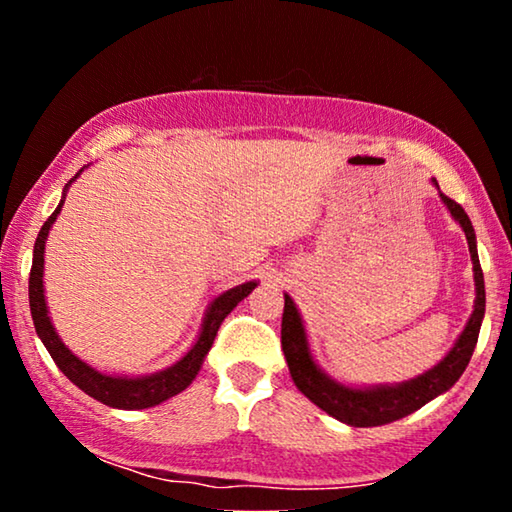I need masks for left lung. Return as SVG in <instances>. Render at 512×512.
I'll list each match as a JSON object with an SVG mask.
<instances>
[{"label":"left lung","mask_w":512,"mask_h":512,"mask_svg":"<svg viewBox=\"0 0 512 512\" xmlns=\"http://www.w3.org/2000/svg\"><path fill=\"white\" fill-rule=\"evenodd\" d=\"M433 185L438 187L436 180ZM440 201L447 205L449 214L454 216V221L461 225L470 246L472 268H474V287H476V300L474 311L470 320H467L465 329L458 336L454 348L445 354V359L436 363L431 370L422 372L415 379L402 381V384H379V386H366V388H354L345 386L341 381H334L323 370L318 368V363L311 357L309 341L305 325H302L300 311L296 302L291 300L289 293H284V314H282V350L284 359L291 372L293 384L298 386V391L309 397L318 409L332 415V418L341 420L350 427H379V424H388L404 418L413 411H418L420 406L431 402L433 397L443 395L452 388L458 377L463 375L467 363L472 359V352L479 341V329L481 320L485 314V284H483V271L479 264V253H476V235L472 228L470 216L452 198L445 196L438 189Z\"/></svg>","instance_id":"1"}]
</instances>
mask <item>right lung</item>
Masks as SVG:
<instances>
[{
  "mask_svg": "<svg viewBox=\"0 0 512 512\" xmlns=\"http://www.w3.org/2000/svg\"><path fill=\"white\" fill-rule=\"evenodd\" d=\"M81 171L65 185L63 198H60L54 214H51L45 221V225L40 228L36 246H33V264H31V275H29V307H31L33 325H36L40 341L45 343V348L51 354V359L56 361V366L63 370V375L72 381V384L79 386L85 395L94 397V400L101 404L112 406V409H124V411L149 409V406H155L164 400H169L173 395L183 393L185 388L192 384L198 375V370L203 366L207 352L212 348L214 336L219 332L223 318L228 316L230 311L257 287V282L239 284V287L228 289L225 293H221L219 298H214L212 305L207 307V314L201 325V334H198L196 343L187 350L183 359L176 361L169 368L151 372V375L126 377V375H108V372H101L97 368L88 366V363L76 357V354L69 350L56 334V327L51 325L47 300H45V284H42V275H45L47 235L51 225L56 221V216L60 214V207L65 203V194L69 185L81 176Z\"/></svg>",
  "mask_w": 512,
  "mask_h": 512,
  "instance_id": "1",
  "label": "right lung"
}]
</instances>
